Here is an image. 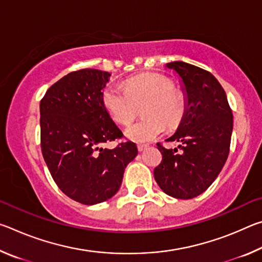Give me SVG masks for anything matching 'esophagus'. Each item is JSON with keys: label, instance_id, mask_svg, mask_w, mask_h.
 Instances as JSON below:
<instances>
[{"label": "esophagus", "instance_id": "1", "mask_svg": "<svg viewBox=\"0 0 262 262\" xmlns=\"http://www.w3.org/2000/svg\"><path fill=\"white\" fill-rule=\"evenodd\" d=\"M149 147L148 144H137V149H139V151H143Z\"/></svg>", "mask_w": 262, "mask_h": 262}]
</instances>
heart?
Returning a JSON list of instances; mask_svg holds the SVG:
<instances>
[{
  "mask_svg": "<svg viewBox=\"0 0 262 262\" xmlns=\"http://www.w3.org/2000/svg\"><path fill=\"white\" fill-rule=\"evenodd\" d=\"M170 78L159 74H142L126 82V88L110 83L101 100L114 121L128 123L143 106L145 118L128 125L125 134L135 142L157 139L167 129H176L186 113V99Z\"/></svg>",
  "mask_w": 262,
  "mask_h": 262,
  "instance_id": "obj_1",
  "label": "heart"
}]
</instances>
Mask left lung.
<instances>
[{
    "label": "left lung",
    "mask_w": 262,
    "mask_h": 262,
    "mask_svg": "<svg viewBox=\"0 0 262 262\" xmlns=\"http://www.w3.org/2000/svg\"><path fill=\"white\" fill-rule=\"evenodd\" d=\"M183 78L187 107L178 130L166 141L180 142L178 149L162 143V162L154 176L159 187L177 199H193L220 174L230 151L232 110L220 82L207 70L176 61L166 64Z\"/></svg>",
    "instance_id": "left-lung-1"
}]
</instances>
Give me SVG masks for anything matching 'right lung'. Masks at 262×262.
I'll list each match as a JSON object with an SVG mask.
<instances>
[{"label":"right lung","mask_w":262,"mask_h":262,"mask_svg":"<svg viewBox=\"0 0 262 262\" xmlns=\"http://www.w3.org/2000/svg\"><path fill=\"white\" fill-rule=\"evenodd\" d=\"M110 76L97 69L72 72L53 84L40 101L43 159L57 187L83 205L112 198L137 155L132 141L113 149L101 147L123 137L101 100Z\"/></svg>","instance_id":"add662e5"}]
</instances>
